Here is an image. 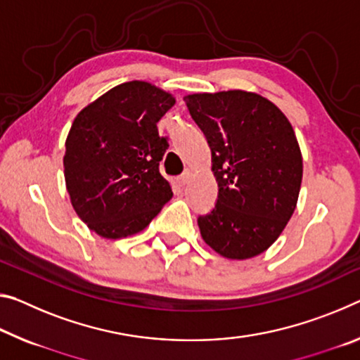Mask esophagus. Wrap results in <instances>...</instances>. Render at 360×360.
<instances>
[{"mask_svg":"<svg viewBox=\"0 0 360 360\" xmlns=\"http://www.w3.org/2000/svg\"><path fill=\"white\" fill-rule=\"evenodd\" d=\"M189 181H191V174H189V173L182 174V176H179L178 179H176V182H178V186H179V187H184Z\"/></svg>","mask_w":360,"mask_h":360,"instance_id":"1","label":"esophagus"}]
</instances>
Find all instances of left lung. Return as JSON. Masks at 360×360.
I'll return each instance as SVG.
<instances>
[{
    "label": "left lung",
    "mask_w": 360,
    "mask_h": 360,
    "mask_svg": "<svg viewBox=\"0 0 360 360\" xmlns=\"http://www.w3.org/2000/svg\"><path fill=\"white\" fill-rule=\"evenodd\" d=\"M207 136L219 192L198 218L205 243L229 259L266 252L292 218L303 157L292 123L269 99L242 89L184 98Z\"/></svg>",
    "instance_id": "obj_1"
}]
</instances>
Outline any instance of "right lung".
<instances>
[{
	"label": "right lung",
	"mask_w": 360,
	"mask_h": 360,
	"mask_svg": "<svg viewBox=\"0 0 360 360\" xmlns=\"http://www.w3.org/2000/svg\"><path fill=\"white\" fill-rule=\"evenodd\" d=\"M173 94L147 82H127L91 102L65 141L64 176L73 210L104 238L144 231L173 197L158 165L168 149L157 123Z\"/></svg>",
	"instance_id": "obj_1"
}]
</instances>
